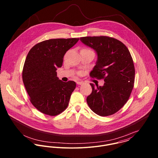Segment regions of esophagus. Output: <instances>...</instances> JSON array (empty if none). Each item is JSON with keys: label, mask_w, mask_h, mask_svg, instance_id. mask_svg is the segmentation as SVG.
Masks as SVG:
<instances>
[{"label": "esophagus", "mask_w": 158, "mask_h": 158, "mask_svg": "<svg viewBox=\"0 0 158 158\" xmlns=\"http://www.w3.org/2000/svg\"><path fill=\"white\" fill-rule=\"evenodd\" d=\"M77 84L78 85H80L83 84V81H77Z\"/></svg>", "instance_id": "obj_1"}]
</instances>
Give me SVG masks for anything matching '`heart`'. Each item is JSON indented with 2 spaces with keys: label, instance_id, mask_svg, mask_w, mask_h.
I'll return each instance as SVG.
<instances>
[{
  "label": "heart",
  "instance_id": "heart-1",
  "mask_svg": "<svg viewBox=\"0 0 158 158\" xmlns=\"http://www.w3.org/2000/svg\"><path fill=\"white\" fill-rule=\"evenodd\" d=\"M83 50H89V49H87V48H83Z\"/></svg>",
  "mask_w": 158,
  "mask_h": 158
}]
</instances>
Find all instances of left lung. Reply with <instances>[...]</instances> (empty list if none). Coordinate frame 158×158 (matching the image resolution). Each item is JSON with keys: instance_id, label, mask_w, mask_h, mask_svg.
Returning <instances> with one entry per match:
<instances>
[{"instance_id": "1", "label": "left lung", "mask_w": 158, "mask_h": 158, "mask_svg": "<svg viewBox=\"0 0 158 158\" xmlns=\"http://www.w3.org/2000/svg\"><path fill=\"white\" fill-rule=\"evenodd\" d=\"M80 40L97 53L90 77L105 81L103 86L97 88L90 83L88 105L98 115H113L127 102L134 87L135 69L130 52L121 41L109 36H86Z\"/></svg>"}]
</instances>
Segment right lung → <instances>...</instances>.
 Here are the masks:
<instances>
[{
	"mask_svg": "<svg viewBox=\"0 0 158 158\" xmlns=\"http://www.w3.org/2000/svg\"><path fill=\"white\" fill-rule=\"evenodd\" d=\"M78 40L50 39L29 51L23 68V82L31 103L40 112L55 116L67 108L76 83L59 80L56 69L62 66L65 53Z\"/></svg>",
	"mask_w": 158,
	"mask_h": 158,
	"instance_id": "obj_1",
	"label": "right lung"
}]
</instances>
